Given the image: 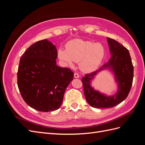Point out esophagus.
<instances>
[{"instance_id":"esophagus-1","label":"esophagus","mask_w":145,"mask_h":145,"mask_svg":"<svg viewBox=\"0 0 145 145\" xmlns=\"http://www.w3.org/2000/svg\"><path fill=\"white\" fill-rule=\"evenodd\" d=\"M74 77H75V78H78V77H80L79 74H78V73H76V72L74 73Z\"/></svg>"}]
</instances>
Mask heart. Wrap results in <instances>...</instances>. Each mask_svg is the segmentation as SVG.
<instances>
[{
	"label": "heart",
	"instance_id": "heart-1",
	"mask_svg": "<svg viewBox=\"0 0 145 145\" xmlns=\"http://www.w3.org/2000/svg\"><path fill=\"white\" fill-rule=\"evenodd\" d=\"M57 54L65 65L72 66L74 62H78L82 71L90 72L97 69L102 63L105 49L99 43L74 39L67 43L66 48H59Z\"/></svg>",
	"mask_w": 145,
	"mask_h": 145
}]
</instances>
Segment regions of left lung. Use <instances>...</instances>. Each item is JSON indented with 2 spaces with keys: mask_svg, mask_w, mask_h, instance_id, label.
<instances>
[{
  "mask_svg": "<svg viewBox=\"0 0 145 145\" xmlns=\"http://www.w3.org/2000/svg\"><path fill=\"white\" fill-rule=\"evenodd\" d=\"M107 39L111 54L110 59L99 69L85 74L82 79L87 102L97 108H111L123 102L129 94L133 80L134 67L129 51L114 39L109 37ZM105 69L113 71L118 83V91L114 96H105L90 86V81L94 76Z\"/></svg>",
  "mask_w": 145,
  "mask_h": 145,
  "instance_id": "obj_1",
  "label": "left lung"
}]
</instances>
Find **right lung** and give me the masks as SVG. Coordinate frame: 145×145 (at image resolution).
I'll list each match as a JSON object with an SVG mask.
<instances>
[{
    "instance_id": "1",
    "label": "right lung",
    "mask_w": 145,
    "mask_h": 145,
    "mask_svg": "<svg viewBox=\"0 0 145 145\" xmlns=\"http://www.w3.org/2000/svg\"><path fill=\"white\" fill-rule=\"evenodd\" d=\"M57 51L46 39L31 45L20 60L17 85L30 107L42 112L58 109L74 73L56 65Z\"/></svg>"
}]
</instances>
